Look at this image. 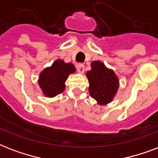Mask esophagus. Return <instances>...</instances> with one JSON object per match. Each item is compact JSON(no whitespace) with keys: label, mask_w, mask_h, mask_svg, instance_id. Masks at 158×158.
I'll return each instance as SVG.
<instances>
[{"label":"esophagus","mask_w":158,"mask_h":158,"mask_svg":"<svg viewBox=\"0 0 158 158\" xmlns=\"http://www.w3.org/2000/svg\"><path fill=\"white\" fill-rule=\"evenodd\" d=\"M77 70L79 74H84V64H77Z\"/></svg>","instance_id":"esophagus-1"}]
</instances>
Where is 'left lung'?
<instances>
[{"label":"left lung","instance_id":"left-lung-1","mask_svg":"<svg viewBox=\"0 0 158 158\" xmlns=\"http://www.w3.org/2000/svg\"><path fill=\"white\" fill-rule=\"evenodd\" d=\"M86 76L89 94L98 105H107L113 101L120 86V80L113 69L107 68L103 62L94 60Z\"/></svg>","mask_w":158,"mask_h":158}]
</instances>
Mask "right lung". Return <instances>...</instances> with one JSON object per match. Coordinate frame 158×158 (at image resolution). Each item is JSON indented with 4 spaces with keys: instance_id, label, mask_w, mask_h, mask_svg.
I'll use <instances>...</instances> for the list:
<instances>
[{
    "instance_id": "add662e5",
    "label": "right lung",
    "mask_w": 158,
    "mask_h": 158,
    "mask_svg": "<svg viewBox=\"0 0 158 158\" xmlns=\"http://www.w3.org/2000/svg\"><path fill=\"white\" fill-rule=\"evenodd\" d=\"M76 71L72 63L61 59L56 60L51 66L46 67L38 76V85L47 98H54L65 89V81L70 74Z\"/></svg>"
}]
</instances>
